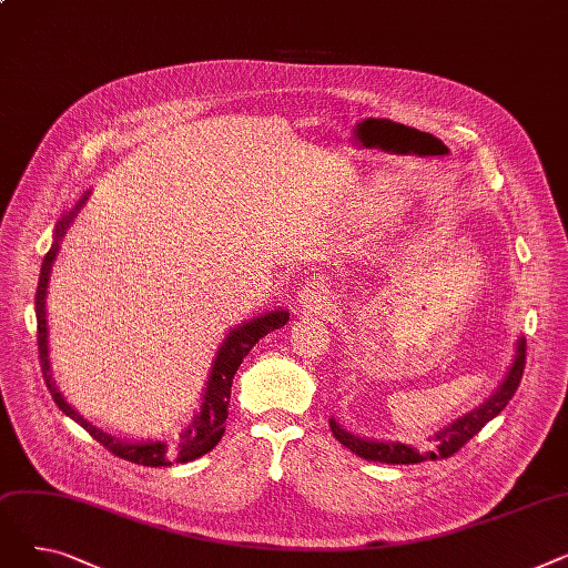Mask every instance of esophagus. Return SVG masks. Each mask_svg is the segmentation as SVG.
I'll return each mask as SVG.
<instances>
[{
	"instance_id": "34e87169",
	"label": "esophagus",
	"mask_w": 568,
	"mask_h": 568,
	"mask_svg": "<svg viewBox=\"0 0 568 568\" xmlns=\"http://www.w3.org/2000/svg\"><path fill=\"white\" fill-rule=\"evenodd\" d=\"M300 302L306 306V308H315V311H326L332 308V296H329V290L322 287L320 283H311L302 290L300 294Z\"/></svg>"
}]
</instances>
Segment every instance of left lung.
<instances>
[{
  "mask_svg": "<svg viewBox=\"0 0 568 568\" xmlns=\"http://www.w3.org/2000/svg\"><path fill=\"white\" fill-rule=\"evenodd\" d=\"M525 359H527V343L525 338L518 341L516 349V359L511 371L506 373V379L501 382L499 389L481 405L471 409L469 414L460 416L454 424L435 433V449L422 454L416 446L403 444V442H377V439H364V437H354L352 433L343 430L334 419L329 422L334 437L347 446L352 454L359 458L373 460V463H386V465H414V463H424V460H439V458H452L458 454L463 446L479 433L488 422H493L495 416L509 405L514 394L518 392L523 373H525Z\"/></svg>",
  "mask_w": 568,
  "mask_h": 568,
  "instance_id": "1",
  "label": "left lung"
}]
</instances>
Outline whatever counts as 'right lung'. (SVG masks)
I'll use <instances>...</instances> for the list:
<instances>
[{"instance_id": "right-lung-1", "label": "right lung", "mask_w": 568, "mask_h": 568, "mask_svg": "<svg viewBox=\"0 0 568 568\" xmlns=\"http://www.w3.org/2000/svg\"><path fill=\"white\" fill-rule=\"evenodd\" d=\"M87 195L75 204L73 212H69L67 216H62V221L57 223L54 227V244L52 248L45 253L43 264H41V276H39V287H37V338H39V359H41V371H43V382L48 386L50 396L54 398L57 407L62 409L67 416L75 424H80L89 435H92L99 444H103L110 454H114L116 458H124L129 463L135 465H144V467H168L174 463H189L195 460L200 456H204L206 452H212L214 446L221 442L223 433H225V419H227V405H230V389H232V379L236 368L242 366L244 356L251 352V347L266 336L268 332L281 329L285 326V322L290 320L287 311H272L266 315L253 317L246 324L236 326L234 332L227 334L225 343L221 345L216 362L212 366V375H209L206 382V392H204V400H202V409L195 416V422L189 426V430L182 435L176 444L170 442H126L112 437L103 430H99L97 426H92L89 422H84L82 416L62 398V394L57 392V386L52 382V373H50V362H48V329H45V290H48V278L52 272V262L57 257L59 251V242L67 234V227L71 225L73 216L78 214V209L84 204Z\"/></svg>"}]
</instances>
